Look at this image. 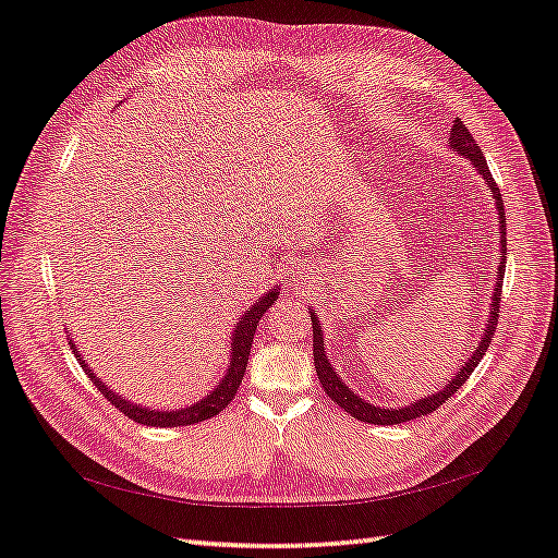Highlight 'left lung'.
<instances>
[{"label": "left lung", "mask_w": 558, "mask_h": 558, "mask_svg": "<svg viewBox=\"0 0 558 558\" xmlns=\"http://www.w3.org/2000/svg\"><path fill=\"white\" fill-rule=\"evenodd\" d=\"M450 149H453L456 155L470 159L472 167L476 169V173L486 180V185L490 187V194L495 199V208H498V222H500V265H498V281L493 286V295H490V314H488V322L486 328L481 330V340L474 348V352L470 354V359L464 361L462 368H458V373L450 378L439 391H434V395L425 397V399H417L411 405H399V409H385V405H375L361 399L356 391H352L348 385L342 383L340 375L336 373V368L330 366V361L324 352V330L319 324V316L312 310V328H314V368L316 375H319V383L324 387V391L328 395V399L338 403L340 409L348 411L352 417L356 420H364V423L371 425H399V423H409L413 417H423L432 411L439 409L441 403H446L450 397L456 395V391L464 385V380L470 378L474 373L476 364L481 359H484L490 338L495 333V326H498V312H500V293H502V277H505V260H507V218H505V206H502V194L500 187L493 183V175L488 171V163L481 155V147L476 145V141L472 138L470 129H466L460 119H456L453 129H450Z\"/></svg>", "instance_id": "left-lung-1"}]
</instances>
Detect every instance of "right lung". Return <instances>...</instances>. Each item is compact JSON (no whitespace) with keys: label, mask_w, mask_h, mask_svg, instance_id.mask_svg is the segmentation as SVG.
<instances>
[{"label":"right lung","mask_w":558,"mask_h":558,"mask_svg":"<svg viewBox=\"0 0 558 558\" xmlns=\"http://www.w3.org/2000/svg\"><path fill=\"white\" fill-rule=\"evenodd\" d=\"M277 298H279V286H275V289H269L260 300H255V303L242 316H239V322H236V326L232 330L230 366H228V371H225L222 380L214 389H210L204 399H199L197 403H192V405H185V409L159 411V409H147V405H141V403H131L129 399H124L122 395H117L114 389H110L108 385H105L98 378V375L92 371V366L86 364V359L80 354L77 344H74V338H70V348H72L74 356L80 359L84 373H88V378H92V383L102 391L105 399H108L112 405H117V409L122 411L124 415L135 420V423L153 425V427H183V425L204 423V420L218 415L225 409V405H228L234 399L239 385H242V380H244L255 328H258L260 316L269 307H272V303H275Z\"/></svg>","instance_id":"obj_1"}]
</instances>
